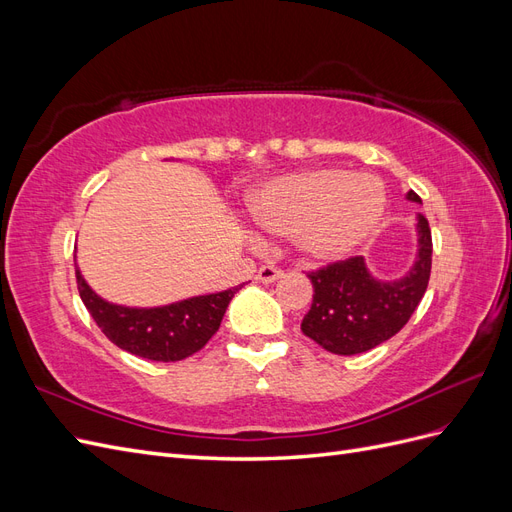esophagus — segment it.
Instances as JSON below:
<instances>
[{
  "label": "esophagus",
  "mask_w": 512,
  "mask_h": 512,
  "mask_svg": "<svg viewBox=\"0 0 512 512\" xmlns=\"http://www.w3.org/2000/svg\"><path fill=\"white\" fill-rule=\"evenodd\" d=\"M282 275H284V273H282L280 269H275V267H271V265H265V267L258 269L256 282H260V284H271V282H275V280H280Z\"/></svg>",
  "instance_id": "1"
}]
</instances>
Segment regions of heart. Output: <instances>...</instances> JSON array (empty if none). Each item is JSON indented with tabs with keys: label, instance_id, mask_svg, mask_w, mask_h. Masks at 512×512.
Masks as SVG:
<instances>
[{
	"label": "heart",
	"instance_id": "1",
	"mask_svg": "<svg viewBox=\"0 0 512 512\" xmlns=\"http://www.w3.org/2000/svg\"><path fill=\"white\" fill-rule=\"evenodd\" d=\"M247 207L260 228L292 239L305 260L337 262L376 235L386 190L374 175L309 168L258 185Z\"/></svg>",
	"mask_w": 512,
	"mask_h": 512
}]
</instances>
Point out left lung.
<instances>
[{
  "label": "left lung",
  "instance_id": "8db88e82",
  "mask_svg": "<svg viewBox=\"0 0 512 512\" xmlns=\"http://www.w3.org/2000/svg\"><path fill=\"white\" fill-rule=\"evenodd\" d=\"M410 203L421 205L412 190ZM431 273V230L423 213H416V256L410 269L382 280L363 256L335 262L309 273L314 301L301 322V331L333 354H361L380 346L404 329L421 303Z\"/></svg>",
  "mask_w": 512,
  "mask_h": 512
}]
</instances>
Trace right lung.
Returning a JSON list of instances; mask_svg holds the SVG:
<instances>
[{"label": "right lung", "instance_id": "add662e5", "mask_svg": "<svg viewBox=\"0 0 512 512\" xmlns=\"http://www.w3.org/2000/svg\"><path fill=\"white\" fill-rule=\"evenodd\" d=\"M76 265V262H74ZM79 294L102 333L115 346L149 361H183L220 329L226 307L243 284L158 307H130L102 299L76 265Z\"/></svg>", "mask_w": 512, "mask_h": 512}]
</instances>
